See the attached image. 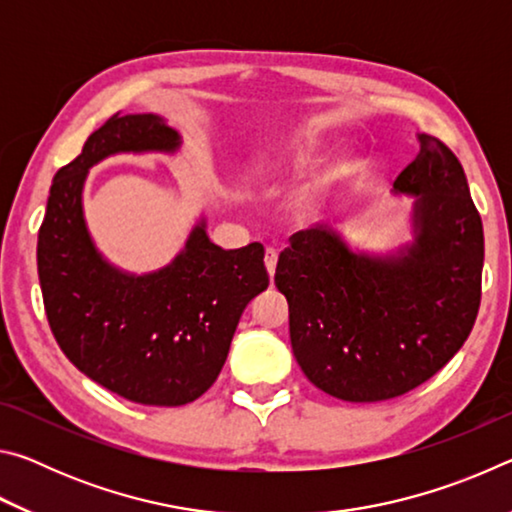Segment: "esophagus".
<instances>
[{"label": "esophagus", "instance_id": "esophagus-1", "mask_svg": "<svg viewBox=\"0 0 512 512\" xmlns=\"http://www.w3.org/2000/svg\"><path fill=\"white\" fill-rule=\"evenodd\" d=\"M264 264H266V271H268V275H271V280H273V275H275V266H277V250H275V248H266V253H264Z\"/></svg>", "mask_w": 512, "mask_h": 512}]
</instances>
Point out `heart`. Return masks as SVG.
Returning a JSON list of instances; mask_svg holds the SVG:
<instances>
[{"label": "heart", "mask_w": 512, "mask_h": 512, "mask_svg": "<svg viewBox=\"0 0 512 512\" xmlns=\"http://www.w3.org/2000/svg\"><path fill=\"white\" fill-rule=\"evenodd\" d=\"M273 167H282V158L273 162ZM336 171H320L318 176L311 180V183L307 185L305 192L300 194V207L305 212H316L320 205L325 203V198L329 196V192H332V187L336 183Z\"/></svg>", "instance_id": "heart-1"}]
</instances>
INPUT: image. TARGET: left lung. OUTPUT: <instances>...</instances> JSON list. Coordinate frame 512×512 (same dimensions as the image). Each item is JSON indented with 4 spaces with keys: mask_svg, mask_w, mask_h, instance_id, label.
<instances>
[{
    "mask_svg": "<svg viewBox=\"0 0 512 512\" xmlns=\"http://www.w3.org/2000/svg\"><path fill=\"white\" fill-rule=\"evenodd\" d=\"M395 178L415 196L413 241L354 253L316 225L291 237L275 287L289 302L293 357L311 384L345 402L420 386L461 350L481 305L483 223L456 155L431 135Z\"/></svg>",
    "mask_w": 512,
    "mask_h": 512,
    "instance_id": "1",
    "label": "left lung"
}]
</instances>
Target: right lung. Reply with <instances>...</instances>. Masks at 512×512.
I'll use <instances>...</instances> for the list:
<instances>
[{"label":"right lung","instance_id":"1","mask_svg":"<svg viewBox=\"0 0 512 512\" xmlns=\"http://www.w3.org/2000/svg\"><path fill=\"white\" fill-rule=\"evenodd\" d=\"M158 115H112L58 169L38 232V277L51 332L83 375L146 406H183L210 388L239 318L268 287L264 246L223 250L198 221L160 271L135 275L103 257L83 216V185L115 153H176Z\"/></svg>","mask_w":512,"mask_h":512}]
</instances>
